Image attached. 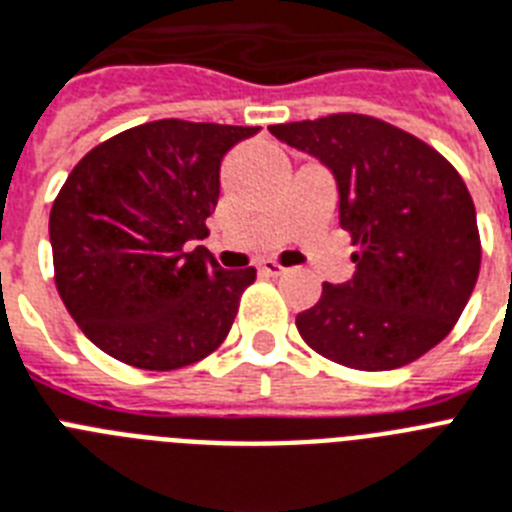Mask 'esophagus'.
<instances>
[{
    "label": "esophagus",
    "instance_id": "34e87169",
    "mask_svg": "<svg viewBox=\"0 0 512 512\" xmlns=\"http://www.w3.org/2000/svg\"><path fill=\"white\" fill-rule=\"evenodd\" d=\"M259 269H261V272H264V274H282V272H287L285 266H282L280 261H274V259H264V261H261V264H259Z\"/></svg>",
    "mask_w": 512,
    "mask_h": 512
}]
</instances>
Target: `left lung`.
<instances>
[{
	"label": "left lung",
	"mask_w": 512,
	"mask_h": 512,
	"mask_svg": "<svg viewBox=\"0 0 512 512\" xmlns=\"http://www.w3.org/2000/svg\"><path fill=\"white\" fill-rule=\"evenodd\" d=\"M335 172L356 274L322 285L295 316L311 350L358 371L416 361L450 335L474 293L481 238L474 198L445 156L369 114L269 125Z\"/></svg>",
	"instance_id": "obj_1"
}]
</instances>
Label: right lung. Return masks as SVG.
I'll return each instance as SVG.
<instances>
[{
  "label": "right lung",
  "instance_id": "obj_1",
  "mask_svg": "<svg viewBox=\"0 0 512 512\" xmlns=\"http://www.w3.org/2000/svg\"><path fill=\"white\" fill-rule=\"evenodd\" d=\"M259 128L154 120L99 143L49 214L54 285L80 332L146 371L183 369L222 345L256 269L204 246L222 156Z\"/></svg>",
  "mask_w": 512,
  "mask_h": 512
}]
</instances>
